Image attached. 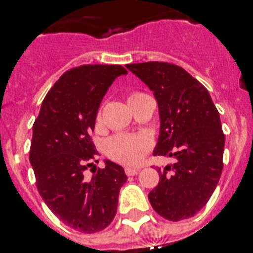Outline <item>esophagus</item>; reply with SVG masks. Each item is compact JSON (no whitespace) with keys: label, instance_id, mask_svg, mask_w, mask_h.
Wrapping results in <instances>:
<instances>
[{"label":"esophagus","instance_id":"34e87169","mask_svg":"<svg viewBox=\"0 0 253 253\" xmlns=\"http://www.w3.org/2000/svg\"><path fill=\"white\" fill-rule=\"evenodd\" d=\"M139 171H140L139 169H132V167H126V169H125V173H126L127 176L136 175V173L139 172Z\"/></svg>","mask_w":253,"mask_h":253}]
</instances>
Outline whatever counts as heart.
Listing matches in <instances>:
<instances>
[{
    "label": "heart",
    "instance_id": "b5f03b06",
    "mask_svg": "<svg viewBox=\"0 0 253 253\" xmlns=\"http://www.w3.org/2000/svg\"><path fill=\"white\" fill-rule=\"evenodd\" d=\"M143 92H132L128 95V104L139 97L144 96ZM97 122H100L101 114H97ZM152 148V141L144 135H128V133H117L105 141L104 150L110 159L125 165V166H137L143 162L145 156Z\"/></svg>",
    "mask_w": 253,
    "mask_h": 253
}]
</instances>
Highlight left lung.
Returning a JSON list of instances; mask_svg holds the SVG:
<instances>
[{
    "label": "left lung",
    "instance_id": "obj_1",
    "mask_svg": "<svg viewBox=\"0 0 253 253\" xmlns=\"http://www.w3.org/2000/svg\"><path fill=\"white\" fill-rule=\"evenodd\" d=\"M154 92L161 131L153 156L173 157L158 169L159 182L148 198L169 221L194 216L215 192L222 172L225 135L209 91L181 67L166 61L128 64Z\"/></svg>",
    "mask_w": 253,
    "mask_h": 253
}]
</instances>
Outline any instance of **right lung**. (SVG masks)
<instances>
[{"label": "right lung", "mask_w": 253, "mask_h": 253, "mask_svg": "<svg viewBox=\"0 0 253 253\" xmlns=\"http://www.w3.org/2000/svg\"><path fill=\"white\" fill-rule=\"evenodd\" d=\"M126 73L122 65L72 68L51 87L33 123L29 161L38 193L59 220L86 234L113 221L127 180L122 167L110 161L96 169L99 153L91 137L104 95Z\"/></svg>", "instance_id": "add662e5"}]
</instances>
